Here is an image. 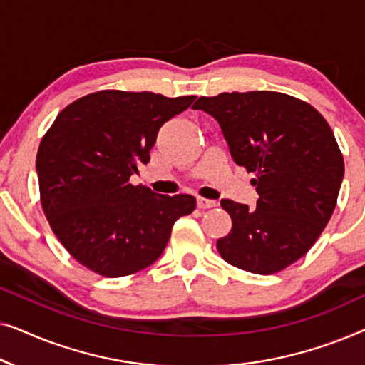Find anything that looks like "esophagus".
<instances>
[{
  "label": "esophagus",
  "instance_id": "34e87169",
  "mask_svg": "<svg viewBox=\"0 0 365 365\" xmlns=\"http://www.w3.org/2000/svg\"><path fill=\"white\" fill-rule=\"evenodd\" d=\"M196 202H197L199 209H209V207H216L217 206L216 201H212V199H206V197H197Z\"/></svg>",
  "mask_w": 365,
  "mask_h": 365
}]
</instances>
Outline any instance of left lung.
Returning <instances> with one entry per match:
<instances>
[{
  "label": "left lung",
  "mask_w": 365,
  "mask_h": 365,
  "mask_svg": "<svg viewBox=\"0 0 365 365\" xmlns=\"http://www.w3.org/2000/svg\"><path fill=\"white\" fill-rule=\"evenodd\" d=\"M194 109L216 119L234 161L256 174V209L221 201L232 219L217 239L221 257L262 276L299 261L327 226L344 178L329 123L309 103L277 91L201 96Z\"/></svg>",
  "instance_id": "obj_1"
}]
</instances>
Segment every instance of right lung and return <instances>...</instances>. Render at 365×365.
I'll use <instances>...</instances> for the list:
<instances>
[{
	"label": "right lung",
	"mask_w": 365,
	"mask_h": 365,
	"mask_svg": "<svg viewBox=\"0 0 365 365\" xmlns=\"http://www.w3.org/2000/svg\"><path fill=\"white\" fill-rule=\"evenodd\" d=\"M196 96L103 89L58 114L39 144L36 171L44 216L64 249L103 277L139 272L161 256L189 194L164 196L129 178L148 164L164 123Z\"/></svg>",
	"instance_id": "add662e5"
}]
</instances>
